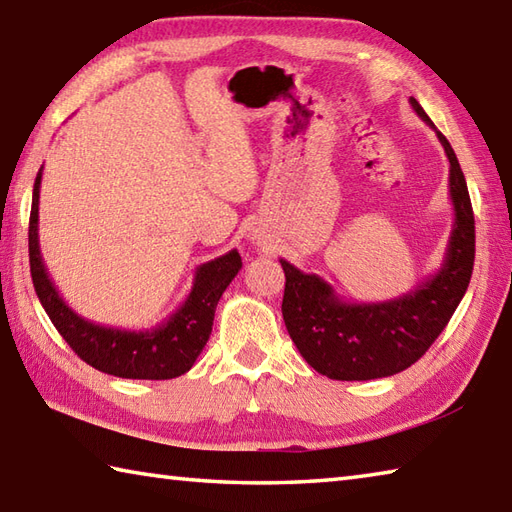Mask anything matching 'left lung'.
I'll return each mask as SVG.
<instances>
[{
	"label": "left lung",
	"mask_w": 512,
	"mask_h": 512,
	"mask_svg": "<svg viewBox=\"0 0 512 512\" xmlns=\"http://www.w3.org/2000/svg\"><path fill=\"white\" fill-rule=\"evenodd\" d=\"M410 106L435 128L415 97ZM448 157V193L455 222L444 264L406 295L377 304H350L322 277L279 259L286 275L282 315L290 339L317 373L339 382L390 377L433 346L466 295L475 264V217L462 166L437 130Z\"/></svg>",
	"instance_id": "left-lung-1"
}]
</instances>
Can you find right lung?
Returning <instances> with one entry per match:
<instances>
[{
    "label": "right lung",
    "instance_id": "obj_1",
    "mask_svg": "<svg viewBox=\"0 0 512 512\" xmlns=\"http://www.w3.org/2000/svg\"><path fill=\"white\" fill-rule=\"evenodd\" d=\"M42 170L35 177L33 206H30L28 224V255L30 275H33L35 293L42 302L50 322L66 339V344L102 373L124 379H173L188 373L195 359L202 353L210 330H213L215 308L228 284L242 268V257L237 250L210 259L197 266L195 282L186 302L162 324L146 330H124L88 322L70 308L53 279L48 277L42 250H39V186Z\"/></svg>",
    "mask_w": 512,
    "mask_h": 512
}]
</instances>
